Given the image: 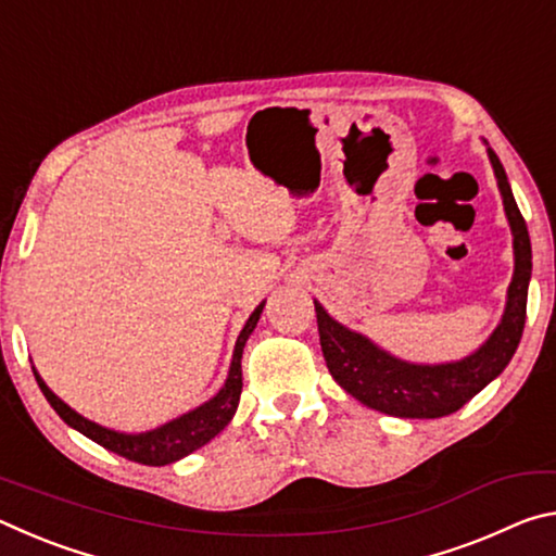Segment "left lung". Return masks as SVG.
<instances>
[{"instance_id": "8db88e82", "label": "left lung", "mask_w": 556, "mask_h": 556, "mask_svg": "<svg viewBox=\"0 0 556 556\" xmlns=\"http://www.w3.org/2000/svg\"><path fill=\"white\" fill-rule=\"evenodd\" d=\"M488 156H491L507 223L513 230L515 271L510 287H507L503 321L476 353H470L464 361L441 365L404 363L400 357L384 353L370 338L333 321L326 308L314 301L328 372L365 407L407 419L446 417L495 380L520 345L527 316V285L532 275L530 235H527L525 218L517 208L501 159L495 156L493 149H488Z\"/></svg>"}]
</instances>
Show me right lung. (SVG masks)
<instances>
[{
  "mask_svg": "<svg viewBox=\"0 0 556 556\" xmlns=\"http://www.w3.org/2000/svg\"><path fill=\"white\" fill-rule=\"evenodd\" d=\"M262 308H265V301H262L255 312H252L248 324H244V328L238 336L228 380H225L220 392L205 404H201V407L186 412L178 419L166 421V425L156 427L152 431H144V434H122V431L100 427L96 421H90L83 417V414L71 409L61 397H55V394L49 390V384L41 380V375L34 370L36 382H39L43 397L49 400V404L65 425L78 429L80 434H86L88 439L96 441V444L105 446L108 451H112V454L125 456L129 460H135V464H144V466L174 464V460L193 454L195 448L208 444L213 437H218L220 431L230 425L232 414L238 409L240 392H242V365H240L242 348L248 343L250 333L255 331Z\"/></svg>",
  "mask_w": 556,
  "mask_h": 556,
  "instance_id": "1",
  "label": "right lung"
}]
</instances>
